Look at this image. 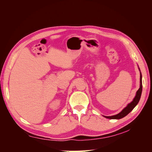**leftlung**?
I'll return each mask as SVG.
<instances>
[{
	"label": "left lung",
	"instance_id": "left-lung-1",
	"mask_svg": "<svg viewBox=\"0 0 152 152\" xmlns=\"http://www.w3.org/2000/svg\"><path fill=\"white\" fill-rule=\"evenodd\" d=\"M140 75H140V89L137 91L135 98H134V99H133L132 102L131 103H130L129 104H128L127 107L118 114H117V115H113V116H108V117L104 116V117L107 118H110V119H120L124 117H126L127 115H128L133 109H134V108L136 107L137 104L139 102V101L141 98V93H142V75H141V73H140Z\"/></svg>",
	"mask_w": 152,
	"mask_h": 152
}]
</instances>
